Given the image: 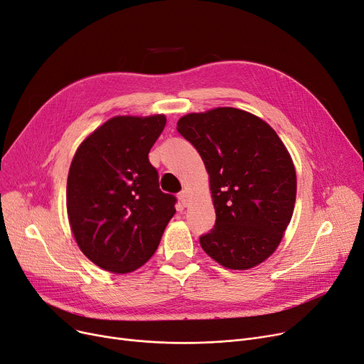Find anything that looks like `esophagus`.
Segmentation results:
<instances>
[{"label": "esophagus", "mask_w": 364, "mask_h": 364, "mask_svg": "<svg viewBox=\"0 0 364 364\" xmlns=\"http://www.w3.org/2000/svg\"><path fill=\"white\" fill-rule=\"evenodd\" d=\"M178 199H180V202L183 203V207H187L188 200H191V196H188V192H187V191H183V192L178 195Z\"/></svg>", "instance_id": "obj_1"}]
</instances>
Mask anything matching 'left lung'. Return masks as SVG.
Returning <instances> with one entry per match:
<instances>
[{
    "label": "left lung",
    "instance_id": "8db88e82",
    "mask_svg": "<svg viewBox=\"0 0 364 364\" xmlns=\"http://www.w3.org/2000/svg\"><path fill=\"white\" fill-rule=\"evenodd\" d=\"M177 131L208 172L215 226L200 247L218 264L247 271L278 248L294 210L296 169L278 134L240 108L188 113Z\"/></svg>",
    "mask_w": 364,
    "mask_h": 364
}]
</instances>
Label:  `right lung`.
Instances as JSON below:
<instances>
[{"label": "right lung", "instance_id": "obj_1", "mask_svg": "<svg viewBox=\"0 0 364 364\" xmlns=\"http://www.w3.org/2000/svg\"><path fill=\"white\" fill-rule=\"evenodd\" d=\"M165 114L114 116L78 146L68 172L67 213L83 255L101 269L129 274L159 247L176 198L162 193L149 151Z\"/></svg>", "mask_w": 364, "mask_h": 364}]
</instances>
